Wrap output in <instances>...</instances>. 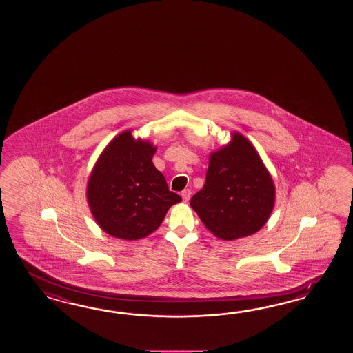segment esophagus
Masks as SVG:
<instances>
[{
  "instance_id": "obj_1",
  "label": "esophagus",
  "mask_w": 353,
  "mask_h": 353,
  "mask_svg": "<svg viewBox=\"0 0 353 353\" xmlns=\"http://www.w3.org/2000/svg\"><path fill=\"white\" fill-rule=\"evenodd\" d=\"M180 195H181V198H183V201H184V202H189L190 195H192V192H190V189H184Z\"/></svg>"
}]
</instances>
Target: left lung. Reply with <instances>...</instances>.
<instances>
[{"mask_svg":"<svg viewBox=\"0 0 353 353\" xmlns=\"http://www.w3.org/2000/svg\"><path fill=\"white\" fill-rule=\"evenodd\" d=\"M275 205V184L254 145L240 132L210 155L202 189L190 207L205 228L232 241L260 231Z\"/></svg>","mask_w":353,"mask_h":353,"instance_id":"1","label":"left lung"}]
</instances>
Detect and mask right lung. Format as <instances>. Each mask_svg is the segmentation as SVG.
Here are the masks:
<instances>
[{
    "label": "right lung",
    "mask_w": 353,
    "mask_h": 353,
    "mask_svg": "<svg viewBox=\"0 0 353 353\" xmlns=\"http://www.w3.org/2000/svg\"><path fill=\"white\" fill-rule=\"evenodd\" d=\"M155 152L157 146L126 130L105 146L90 172V213L101 230L116 239L149 236L161 225L168 210L181 202L152 164Z\"/></svg>",
    "instance_id": "add662e5"
}]
</instances>
